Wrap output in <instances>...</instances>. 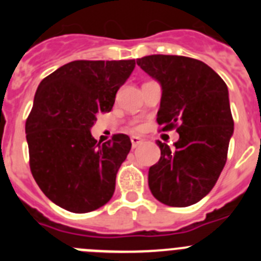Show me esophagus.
I'll use <instances>...</instances> for the list:
<instances>
[{
	"label": "esophagus",
	"instance_id": "1",
	"mask_svg": "<svg viewBox=\"0 0 261 261\" xmlns=\"http://www.w3.org/2000/svg\"><path fill=\"white\" fill-rule=\"evenodd\" d=\"M130 142H132V146L133 147H137L138 145H140L142 142V138L141 137H137V136H133V137H130Z\"/></svg>",
	"mask_w": 261,
	"mask_h": 261
}]
</instances>
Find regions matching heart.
I'll return each mask as SVG.
<instances>
[{
    "label": "heart",
    "instance_id": "b5f03b06",
    "mask_svg": "<svg viewBox=\"0 0 261 261\" xmlns=\"http://www.w3.org/2000/svg\"><path fill=\"white\" fill-rule=\"evenodd\" d=\"M133 129H140V126H138V125H136V126H133Z\"/></svg>",
    "mask_w": 261,
    "mask_h": 261
}]
</instances>
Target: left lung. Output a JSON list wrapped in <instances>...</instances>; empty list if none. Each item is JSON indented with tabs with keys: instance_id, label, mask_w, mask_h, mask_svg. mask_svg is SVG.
<instances>
[{
	"instance_id": "obj_1",
	"label": "left lung",
	"mask_w": 261,
	"mask_h": 261,
	"mask_svg": "<svg viewBox=\"0 0 261 261\" xmlns=\"http://www.w3.org/2000/svg\"><path fill=\"white\" fill-rule=\"evenodd\" d=\"M137 65L162 87L156 114L162 130L179 133L175 147L156 141L161 158L149 168V188L162 204L190 206L211 192L227 159L234 132L227 86L191 57L151 55Z\"/></svg>"
}]
</instances>
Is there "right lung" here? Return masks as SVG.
Masks as SVG:
<instances>
[{
  "instance_id": "add662e5",
  "label": "right lung",
  "mask_w": 261,
  "mask_h": 261,
  "mask_svg": "<svg viewBox=\"0 0 261 261\" xmlns=\"http://www.w3.org/2000/svg\"><path fill=\"white\" fill-rule=\"evenodd\" d=\"M135 60H77L41 81L26 120L30 168L52 202L73 213L107 204L132 142L126 135L100 144L91 136L96 115L110 112Z\"/></svg>"
}]
</instances>
